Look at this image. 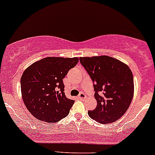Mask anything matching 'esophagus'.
Here are the masks:
<instances>
[{"label": "esophagus", "mask_w": 155, "mask_h": 155, "mask_svg": "<svg viewBox=\"0 0 155 155\" xmlns=\"http://www.w3.org/2000/svg\"><path fill=\"white\" fill-rule=\"evenodd\" d=\"M79 98L80 100H84L86 98V95L84 93H80L79 95Z\"/></svg>", "instance_id": "1"}]
</instances>
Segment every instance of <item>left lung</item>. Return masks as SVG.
I'll return each mask as SVG.
<instances>
[{
  "label": "left lung",
  "instance_id": "1",
  "mask_svg": "<svg viewBox=\"0 0 155 155\" xmlns=\"http://www.w3.org/2000/svg\"><path fill=\"white\" fill-rule=\"evenodd\" d=\"M79 61L93 82L97 106L88 111L92 119L110 124L127 112L134 93L133 75L130 68L108 57H80Z\"/></svg>",
  "mask_w": 155,
  "mask_h": 155
}]
</instances>
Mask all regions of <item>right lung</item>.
<instances>
[{
    "mask_svg": "<svg viewBox=\"0 0 155 155\" xmlns=\"http://www.w3.org/2000/svg\"><path fill=\"white\" fill-rule=\"evenodd\" d=\"M79 59L47 57L25 70L20 79L24 104L35 118L56 123L69 114L74 100L64 94L63 79Z\"/></svg>",
    "mask_w": 155,
    "mask_h": 155,
    "instance_id": "1",
    "label": "right lung"
}]
</instances>
